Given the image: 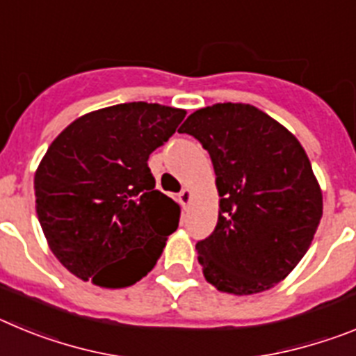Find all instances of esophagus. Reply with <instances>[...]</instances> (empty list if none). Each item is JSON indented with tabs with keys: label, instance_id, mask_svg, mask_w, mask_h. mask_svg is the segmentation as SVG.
<instances>
[{
	"label": "esophagus",
	"instance_id": "1",
	"mask_svg": "<svg viewBox=\"0 0 356 356\" xmlns=\"http://www.w3.org/2000/svg\"><path fill=\"white\" fill-rule=\"evenodd\" d=\"M191 200H193V191H191V188H184V191L178 194V201L181 203V207H188Z\"/></svg>",
	"mask_w": 356,
	"mask_h": 356
}]
</instances>
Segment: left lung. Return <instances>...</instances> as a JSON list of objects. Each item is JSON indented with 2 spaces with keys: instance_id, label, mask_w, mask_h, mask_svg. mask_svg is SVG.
Masks as SVG:
<instances>
[{
  "instance_id": "1",
  "label": "left lung",
  "mask_w": 356,
  "mask_h": 356,
  "mask_svg": "<svg viewBox=\"0 0 356 356\" xmlns=\"http://www.w3.org/2000/svg\"><path fill=\"white\" fill-rule=\"evenodd\" d=\"M178 131L209 151L221 197L216 229L196 244L207 282L237 296L275 287L303 259L323 217L303 146L246 103L196 110Z\"/></svg>"
}]
</instances>
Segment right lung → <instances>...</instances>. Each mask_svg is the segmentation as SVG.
I'll use <instances>...</instances> for the list:
<instances>
[{
	"label": "right lung",
	"instance_id": "obj_1",
	"mask_svg": "<svg viewBox=\"0 0 356 356\" xmlns=\"http://www.w3.org/2000/svg\"><path fill=\"white\" fill-rule=\"evenodd\" d=\"M184 118L159 103H121L81 115L53 140L33 180L35 209L67 271L121 289L155 267L180 207L156 191L147 159Z\"/></svg>",
	"mask_w": 356,
	"mask_h": 356
}]
</instances>
